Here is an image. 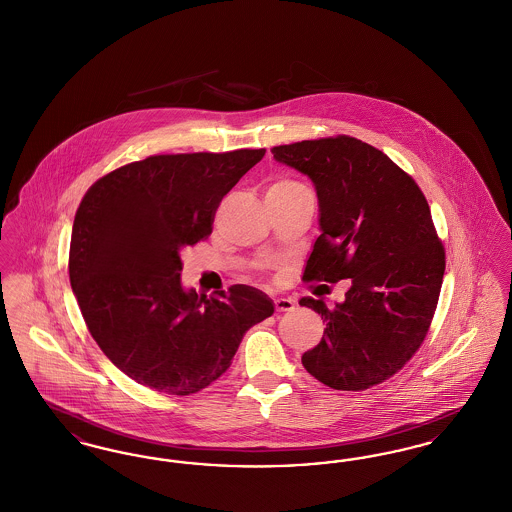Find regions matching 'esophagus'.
Segmentation results:
<instances>
[{"label":"esophagus","mask_w":512,"mask_h":512,"mask_svg":"<svg viewBox=\"0 0 512 512\" xmlns=\"http://www.w3.org/2000/svg\"><path fill=\"white\" fill-rule=\"evenodd\" d=\"M293 307H295V303H293L292 299H288V297L274 299V309L278 313H288V311H293Z\"/></svg>","instance_id":"obj_1"}]
</instances>
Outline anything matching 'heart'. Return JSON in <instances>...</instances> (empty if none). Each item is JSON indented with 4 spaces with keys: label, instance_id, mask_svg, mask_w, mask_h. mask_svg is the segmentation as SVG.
<instances>
[{
    "label": "heart",
    "instance_id": "heart-1",
    "mask_svg": "<svg viewBox=\"0 0 512 512\" xmlns=\"http://www.w3.org/2000/svg\"><path fill=\"white\" fill-rule=\"evenodd\" d=\"M297 188H305L301 182L292 180V178H278L276 182H272L267 188V195L278 194V192H288V190H297Z\"/></svg>",
    "mask_w": 512,
    "mask_h": 512
}]
</instances>
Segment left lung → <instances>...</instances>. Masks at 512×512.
Returning a JSON list of instances; mask_svg holds the SVG:
<instances>
[{
  "mask_svg": "<svg viewBox=\"0 0 512 512\" xmlns=\"http://www.w3.org/2000/svg\"><path fill=\"white\" fill-rule=\"evenodd\" d=\"M317 188L320 230L303 282L351 278L345 301L299 305L324 318L301 363L332 390L363 391L411 361L438 307L445 247L413 176L363 140L332 136L270 149Z\"/></svg>",
  "mask_w": 512,
  "mask_h": 512,
  "instance_id": "8db88e82",
  "label": "left lung"
}]
</instances>
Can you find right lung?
Wrapping results in <instances>:
<instances>
[{
  "label": "right lung",
  "instance_id": "right-lung-1",
  "mask_svg": "<svg viewBox=\"0 0 512 512\" xmlns=\"http://www.w3.org/2000/svg\"><path fill=\"white\" fill-rule=\"evenodd\" d=\"M267 149L151 155L107 172L74 215L69 278L105 357L138 384L190 395L220 378L245 332L274 313L244 284L197 295L184 247L213 232L222 197Z\"/></svg>",
  "mask_w": 512,
  "mask_h": 512
}]
</instances>
